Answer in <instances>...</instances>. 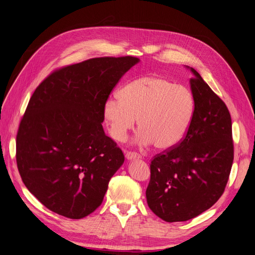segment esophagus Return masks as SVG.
Listing matches in <instances>:
<instances>
[{"label":"esophagus","instance_id":"esophagus-1","mask_svg":"<svg viewBox=\"0 0 255 255\" xmlns=\"http://www.w3.org/2000/svg\"><path fill=\"white\" fill-rule=\"evenodd\" d=\"M140 157H141V156H140L139 154H137L136 152H130V151H128V152H127V153H126V159H127L128 161L139 160Z\"/></svg>","mask_w":255,"mask_h":255}]
</instances>
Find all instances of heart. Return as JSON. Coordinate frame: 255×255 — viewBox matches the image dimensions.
Instances as JSON below:
<instances>
[{"label":"heart","instance_id":"1","mask_svg":"<svg viewBox=\"0 0 255 255\" xmlns=\"http://www.w3.org/2000/svg\"><path fill=\"white\" fill-rule=\"evenodd\" d=\"M191 91L163 77H143L125 85L117 98L108 99L103 107V118L111 138L127 140L134 128H139L135 142L140 146L152 143L157 149H170L186 136L194 114Z\"/></svg>","mask_w":255,"mask_h":255}]
</instances>
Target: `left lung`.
<instances>
[{
	"mask_svg": "<svg viewBox=\"0 0 255 255\" xmlns=\"http://www.w3.org/2000/svg\"><path fill=\"white\" fill-rule=\"evenodd\" d=\"M192 72L195 107L192 123L177 146L156 154L146 189L149 209L166 222L187 221L221 197L234 162L232 118L226 105Z\"/></svg>",
	"mask_w": 255,
	"mask_h": 255,
	"instance_id": "obj_1",
	"label": "left lung"
}]
</instances>
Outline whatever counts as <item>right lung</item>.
<instances>
[{
  "mask_svg": "<svg viewBox=\"0 0 255 255\" xmlns=\"http://www.w3.org/2000/svg\"><path fill=\"white\" fill-rule=\"evenodd\" d=\"M135 57H103L54 71L31 96L16 136V163L44 207L81 219L103 202L125 155L103 128V107Z\"/></svg>",
  "mask_w": 255,
  "mask_h": 255,
  "instance_id": "1",
  "label": "right lung"
}]
</instances>
